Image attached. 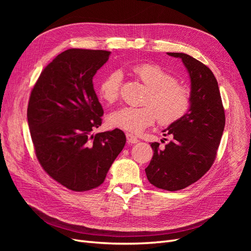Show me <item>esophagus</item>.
<instances>
[{
    "label": "esophagus",
    "mask_w": 251,
    "mask_h": 251,
    "mask_svg": "<svg viewBox=\"0 0 251 251\" xmlns=\"http://www.w3.org/2000/svg\"><path fill=\"white\" fill-rule=\"evenodd\" d=\"M126 140H127L128 143H137V142H139V139L131 133H126Z\"/></svg>",
    "instance_id": "34e87169"
}]
</instances>
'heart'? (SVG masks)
Returning a JSON list of instances; mask_svg holds the SVG:
<instances>
[{
  "label": "heart",
  "mask_w": 251,
  "mask_h": 251,
  "mask_svg": "<svg viewBox=\"0 0 251 251\" xmlns=\"http://www.w3.org/2000/svg\"><path fill=\"white\" fill-rule=\"evenodd\" d=\"M132 72L149 93L143 100L144 107H124L110 114L111 126L133 133H139L153 125L158 118L159 124L172 125L180 120L188 112L192 104L189 90L172 73L156 64L142 63L132 67ZM124 75L119 70L108 74L100 83L98 93L101 100L113 103L118 100Z\"/></svg>",
  "instance_id": "b5f03b06"
}]
</instances>
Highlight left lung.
Wrapping results in <instances>:
<instances>
[{
    "mask_svg": "<svg viewBox=\"0 0 251 251\" xmlns=\"http://www.w3.org/2000/svg\"><path fill=\"white\" fill-rule=\"evenodd\" d=\"M182 59L191 78L192 104L180 120L163 130L172 140L163 150L151 144L153 158L146 169L150 183L175 192L198 181L214 163L225 126L218 81L207 66L185 53L169 52Z\"/></svg>",
    "mask_w": 251,
    "mask_h": 251,
    "instance_id": "1",
    "label": "left lung"
}]
</instances>
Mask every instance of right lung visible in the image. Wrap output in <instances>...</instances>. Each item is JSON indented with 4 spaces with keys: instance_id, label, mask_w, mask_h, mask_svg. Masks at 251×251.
I'll use <instances>...</instances> for the list:
<instances>
[{
    "instance_id": "add662e5",
    "label": "right lung",
    "mask_w": 251,
    "mask_h": 251,
    "mask_svg": "<svg viewBox=\"0 0 251 251\" xmlns=\"http://www.w3.org/2000/svg\"><path fill=\"white\" fill-rule=\"evenodd\" d=\"M110 53L62 52L42 71L30 94L27 119L37 160L53 180L74 192L102 184L126 141L119 128L91 134L103 115L93 76Z\"/></svg>"
}]
</instances>
